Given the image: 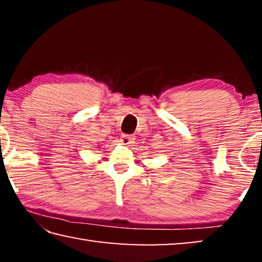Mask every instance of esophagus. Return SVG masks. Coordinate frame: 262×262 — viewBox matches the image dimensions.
I'll use <instances>...</instances> for the list:
<instances>
[{
	"label": "esophagus",
	"instance_id": "obj_1",
	"mask_svg": "<svg viewBox=\"0 0 262 262\" xmlns=\"http://www.w3.org/2000/svg\"><path fill=\"white\" fill-rule=\"evenodd\" d=\"M134 136L133 135H122L120 137V143L123 145H128V144H132L133 141H134Z\"/></svg>",
	"mask_w": 262,
	"mask_h": 262
}]
</instances>
